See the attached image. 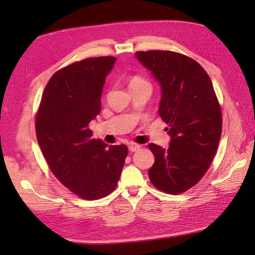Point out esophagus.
I'll return each instance as SVG.
<instances>
[{"instance_id":"34e87169","label":"esophagus","mask_w":255,"mask_h":255,"mask_svg":"<svg viewBox=\"0 0 255 255\" xmlns=\"http://www.w3.org/2000/svg\"><path fill=\"white\" fill-rule=\"evenodd\" d=\"M128 147H129V150H130V152H136V150L140 148V145H138L136 143H129Z\"/></svg>"}]
</instances>
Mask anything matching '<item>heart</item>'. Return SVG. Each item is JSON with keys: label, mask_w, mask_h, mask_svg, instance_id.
<instances>
[{"label": "heart", "mask_w": 255, "mask_h": 255, "mask_svg": "<svg viewBox=\"0 0 255 255\" xmlns=\"http://www.w3.org/2000/svg\"><path fill=\"white\" fill-rule=\"evenodd\" d=\"M145 80L141 79L139 76H133L132 79L130 80V83H129V86H132V85H137V84H140V83H145Z\"/></svg>", "instance_id": "b5f03b06"}]
</instances>
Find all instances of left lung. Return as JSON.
<instances>
[{"label": "left lung", "instance_id": "obj_1", "mask_svg": "<svg viewBox=\"0 0 255 255\" xmlns=\"http://www.w3.org/2000/svg\"><path fill=\"white\" fill-rule=\"evenodd\" d=\"M137 59L161 85L158 115L169 128V148L149 144L154 187L170 195L187 191L209 169L222 135V110L210 77L199 63L170 50L137 51Z\"/></svg>", "mask_w": 255, "mask_h": 255}]
</instances>
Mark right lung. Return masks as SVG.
<instances>
[{"instance_id": "add662e5", "label": "right lung", "mask_w": 255, "mask_h": 255, "mask_svg": "<svg viewBox=\"0 0 255 255\" xmlns=\"http://www.w3.org/2000/svg\"><path fill=\"white\" fill-rule=\"evenodd\" d=\"M91 57L50 77L36 117V133L50 171L85 200L100 199L117 187L128 148L92 138L89 124L101 111V94L115 62Z\"/></svg>"}]
</instances>
